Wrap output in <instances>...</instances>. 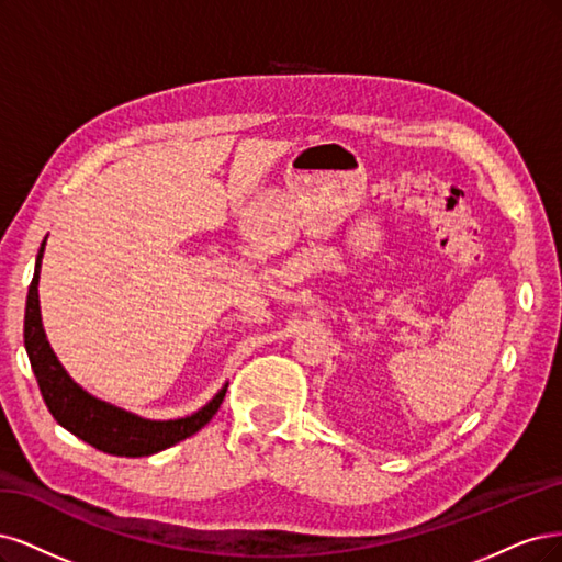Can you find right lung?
<instances>
[{"label":"right lung","mask_w":562,"mask_h":562,"mask_svg":"<svg viewBox=\"0 0 562 562\" xmlns=\"http://www.w3.org/2000/svg\"><path fill=\"white\" fill-rule=\"evenodd\" d=\"M46 249V238L40 247L37 263H34V278L27 292L25 305V350L30 364L42 390L44 402L53 418L58 420L67 431L75 434L81 441L93 448L110 452V456L121 458H144L154 452L166 450L179 441H184L193 434L205 427L212 415L220 411L228 383L216 392L212 400L198 408L187 418L177 420H149L135 415L125 408H119L110 402H102L98 396L86 392L79 383L60 364V359L53 352L42 324V307H40V273L42 259Z\"/></svg>","instance_id":"obj_1"}]
</instances>
